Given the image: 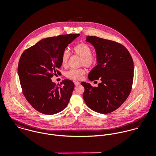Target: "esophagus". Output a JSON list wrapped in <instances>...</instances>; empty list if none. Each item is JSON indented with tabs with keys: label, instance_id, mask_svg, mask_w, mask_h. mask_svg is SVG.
<instances>
[{
	"label": "esophagus",
	"instance_id": "34e87169",
	"mask_svg": "<svg viewBox=\"0 0 156 156\" xmlns=\"http://www.w3.org/2000/svg\"><path fill=\"white\" fill-rule=\"evenodd\" d=\"M74 85H75L76 86L79 85H80V82H74Z\"/></svg>",
	"mask_w": 156,
	"mask_h": 156
}]
</instances>
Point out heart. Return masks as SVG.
Segmentation results:
<instances>
[{"label": "heart", "mask_w": 156, "mask_h": 156, "mask_svg": "<svg viewBox=\"0 0 156 156\" xmlns=\"http://www.w3.org/2000/svg\"><path fill=\"white\" fill-rule=\"evenodd\" d=\"M73 53L80 58H81L80 64L87 68H91L95 66L97 62V56L92 53V48L90 47L84 43H80L74 46L73 48ZM69 58V51L65 50L61 55V65L64 67H66L68 65ZM85 73V69L83 68L78 69H71L68 71L66 76L67 78L73 80H80L82 78Z\"/></svg>", "instance_id": "1"}]
</instances>
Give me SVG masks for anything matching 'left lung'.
Returning <instances> with one entry per match:
<instances>
[{
    "label": "left lung",
    "instance_id": "1",
    "mask_svg": "<svg viewBox=\"0 0 156 156\" xmlns=\"http://www.w3.org/2000/svg\"><path fill=\"white\" fill-rule=\"evenodd\" d=\"M86 41L93 45L98 64L88 74L90 81L99 80L97 87L82 82L83 100L90 109L106 114L119 108L129 97L133 85L134 65L128 50L117 42L88 36Z\"/></svg>",
    "mask_w": 156,
    "mask_h": 156
}]
</instances>
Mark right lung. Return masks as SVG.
Wrapping results in <instances>:
<instances>
[{"mask_svg":"<svg viewBox=\"0 0 156 156\" xmlns=\"http://www.w3.org/2000/svg\"><path fill=\"white\" fill-rule=\"evenodd\" d=\"M80 35L71 34L41 40L25 50L20 58L18 74L23 94L37 111L53 115L63 111L71 97L74 83L65 79L53 83V75L61 73V55L68 45Z\"/></svg>","mask_w":156,"mask_h":156,"instance_id":"1","label":"right lung"}]
</instances>
